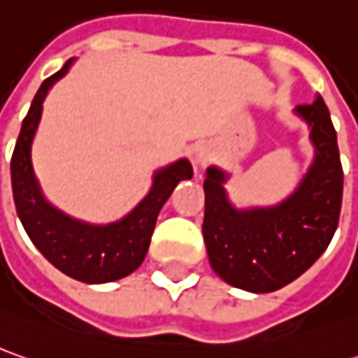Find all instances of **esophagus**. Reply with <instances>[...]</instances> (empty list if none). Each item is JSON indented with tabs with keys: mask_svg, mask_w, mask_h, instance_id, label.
Listing matches in <instances>:
<instances>
[{
	"mask_svg": "<svg viewBox=\"0 0 358 358\" xmlns=\"http://www.w3.org/2000/svg\"><path fill=\"white\" fill-rule=\"evenodd\" d=\"M208 160H210V148H208V146H198V148L194 150V155H192L194 166H203Z\"/></svg>",
	"mask_w": 358,
	"mask_h": 358,
	"instance_id": "esophagus-1",
	"label": "esophagus"
}]
</instances>
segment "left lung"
I'll list each match as a JSON object with an SVG mask.
<instances>
[{
    "mask_svg": "<svg viewBox=\"0 0 358 358\" xmlns=\"http://www.w3.org/2000/svg\"><path fill=\"white\" fill-rule=\"evenodd\" d=\"M295 113L309 124L315 160L297 190L271 208L236 210L224 190L228 174L206 170L203 241L210 265L226 283L252 291H278L321 257L339 226L343 166L337 132L321 96Z\"/></svg>",
    "mask_w": 358,
    "mask_h": 358,
    "instance_id": "1",
    "label": "left lung"
}]
</instances>
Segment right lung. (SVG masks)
<instances>
[{"mask_svg":"<svg viewBox=\"0 0 358 358\" xmlns=\"http://www.w3.org/2000/svg\"><path fill=\"white\" fill-rule=\"evenodd\" d=\"M71 63L73 59L43 80L23 118L11 156L13 200L27 236L59 271L83 283H108L130 275L144 262L162 206L180 180H190L194 172L186 158L158 170L146 198L129 216L106 226L79 222L47 202L33 172L31 142L41 120L45 96Z\"/></svg>","mask_w":358,"mask_h":358,"instance_id":"obj_1","label":"right lung"}]
</instances>
